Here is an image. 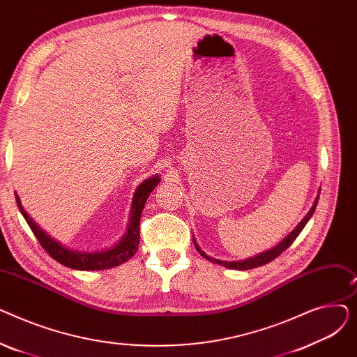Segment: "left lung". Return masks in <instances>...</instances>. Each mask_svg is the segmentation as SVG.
<instances>
[{
	"instance_id": "1",
	"label": "left lung",
	"mask_w": 357,
	"mask_h": 357,
	"mask_svg": "<svg viewBox=\"0 0 357 357\" xmlns=\"http://www.w3.org/2000/svg\"><path fill=\"white\" fill-rule=\"evenodd\" d=\"M317 202H318V197L315 198V201H314V204H312V207H311V210H310V213L304 217V220L298 224V226L282 240L279 243L278 246H275L273 249H271V250H266V252H264V253H260V255H257V256H255V257H250V259H246V260H238V261H226V260H218V259H214V257H210V256H207L205 255L199 248H198V245H197V241L194 240V243H195V248H197V250L199 252V255L201 256H204L205 259L207 260H210V261H213V264H217V265H220V266H224V268H229V269H236V271H248V269H253V268H259V266H264V265H266V264H269V261H272L273 259H276L280 253L282 252H285L292 243H294V240L298 237V234L303 231V229L305 227V224L308 222V220L312 217V214H314V211H315V207H317Z\"/></svg>"
}]
</instances>
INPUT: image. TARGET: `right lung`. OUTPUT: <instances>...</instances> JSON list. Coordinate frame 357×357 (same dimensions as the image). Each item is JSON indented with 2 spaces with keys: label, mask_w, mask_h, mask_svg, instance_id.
<instances>
[{
  "label": "right lung",
  "mask_w": 357,
  "mask_h": 357,
  "mask_svg": "<svg viewBox=\"0 0 357 357\" xmlns=\"http://www.w3.org/2000/svg\"><path fill=\"white\" fill-rule=\"evenodd\" d=\"M160 178L155 175L153 178L146 179L143 183H140L139 188L135 192L133 204H131V211H130V221H128V229L121 241L117 246L108 250L102 252H77L70 250L61 245L59 241L52 238L47 233H45L39 224H36L33 218L26 213L23 205L20 202V198L15 194V201L18 205V210L23 214L24 220L27 221L29 227L34 233V236L39 240L42 248L52 256L56 261H59L63 266L77 269V271H102L119 266L124 261H127L131 256L139 249L140 243V217L142 211L146 204V199L149 198L150 192L155 190V186L159 183Z\"/></svg>",
  "instance_id": "right-lung-1"
}]
</instances>
